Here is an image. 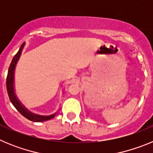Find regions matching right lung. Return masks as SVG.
<instances>
[{"label":"right lung","mask_w":153,"mask_h":153,"mask_svg":"<svg viewBox=\"0 0 153 153\" xmlns=\"http://www.w3.org/2000/svg\"><path fill=\"white\" fill-rule=\"evenodd\" d=\"M24 46H25V43L21 45L20 47L18 52L16 53V55L13 56V60H12L11 63H10V67L8 69V73H7V81H6V85H7V90L8 96L10 98V100L11 103L13 104V106L17 109V111L21 113L22 116L24 117H26L30 121L33 122H44V121H47L53 119L56 116V113H53V114L49 115V116H42V115L35 114V113H32L24 106V104L20 101L18 97H17L15 92V85H14V75H15V69L17 63L18 62L19 59L21 57V55L22 53L23 49H24Z\"/></svg>","instance_id":"add662e5"}]
</instances>
